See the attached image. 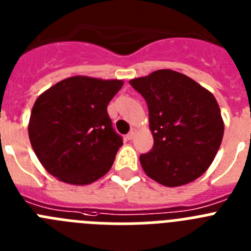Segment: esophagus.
I'll return each mask as SVG.
<instances>
[{"instance_id":"esophagus-1","label":"esophagus","mask_w":251,"mask_h":251,"mask_svg":"<svg viewBox=\"0 0 251 251\" xmlns=\"http://www.w3.org/2000/svg\"><path fill=\"white\" fill-rule=\"evenodd\" d=\"M134 136H136V129H134V128H132V129L129 130V133L127 134V138L130 141V139L134 138Z\"/></svg>"}]
</instances>
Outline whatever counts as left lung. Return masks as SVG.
I'll return each mask as SVG.
<instances>
[{
  "mask_svg": "<svg viewBox=\"0 0 251 251\" xmlns=\"http://www.w3.org/2000/svg\"><path fill=\"white\" fill-rule=\"evenodd\" d=\"M129 84L148 105L153 147L139 157L146 174L168 187L195 181L223 141L224 122L214 95L174 70H157Z\"/></svg>",
  "mask_w": 251,
  "mask_h": 251,
  "instance_id": "obj_1",
  "label": "left lung"
}]
</instances>
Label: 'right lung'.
Here are the masks:
<instances>
[{
    "instance_id": "obj_1",
    "label": "right lung",
    "mask_w": 251,
    "mask_h": 251,
    "mask_svg": "<svg viewBox=\"0 0 251 251\" xmlns=\"http://www.w3.org/2000/svg\"><path fill=\"white\" fill-rule=\"evenodd\" d=\"M122 86V80L73 76L36 99L28 137L49 174L63 182L88 185L110 170L123 138L106 106Z\"/></svg>"
}]
</instances>
